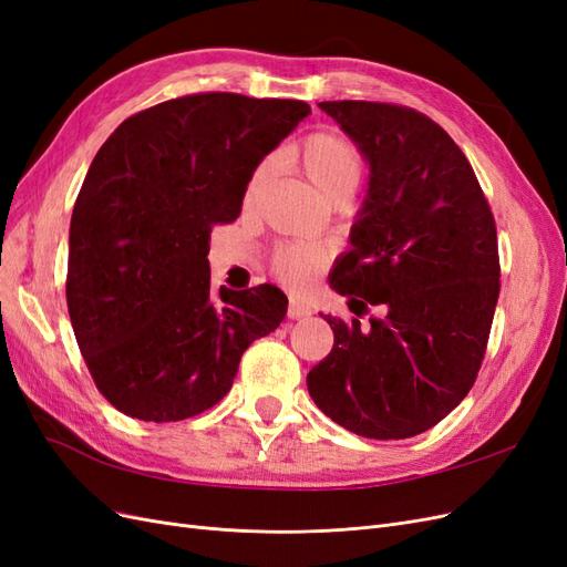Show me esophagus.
I'll use <instances>...</instances> for the list:
<instances>
[{"mask_svg":"<svg viewBox=\"0 0 567 567\" xmlns=\"http://www.w3.org/2000/svg\"><path fill=\"white\" fill-rule=\"evenodd\" d=\"M288 315L290 319H300V317H310L312 315V305L302 300L300 296H290V302H288Z\"/></svg>","mask_w":567,"mask_h":567,"instance_id":"obj_1","label":"esophagus"}]
</instances>
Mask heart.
<instances>
[{"instance_id": "obj_1", "label": "heart", "mask_w": 567, "mask_h": 567, "mask_svg": "<svg viewBox=\"0 0 567 567\" xmlns=\"http://www.w3.org/2000/svg\"><path fill=\"white\" fill-rule=\"evenodd\" d=\"M288 158L298 163L302 175L310 179L326 200H348L364 173V161L359 148L346 136L333 132H317L307 136L293 153H288ZM265 179L267 165H260L246 186V203L257 198ZM319 260L321 255L315 246L286 244L274 255V267L288 284H305L315 274Z\"/></svg>"}]
</instances>
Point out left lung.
<instances>
[{
	"mask_svg": "<svg viewBox=\"0 0 567 567\" xmlns=\"http://www.w3.org/2000/svg\"><path fill=\"white\" fill-rule=\"evenodd\" d=\"M369 165V188L329 284L364 326L321 315L333 350L307 373L315 404L350 433L414 437L466 398L499 300L496 227L471 163L431 117L321 101ZM348 302V305H350Z\"/></svg>",
	"mask_w": 567,
	"mask_h": 567,
	"instance_id": "8db88e82",
	"label": "left lung"
}]
</instances>
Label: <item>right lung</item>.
<instances>
[{"mask_svg": "<svg viewBox=\"0 0 567 567\" xmlns=\"http://www.w3.org/2000/svg\"><path fill=\"white\" fill-rule=\"evenodd\" d=\"M312 113L305 101L192 94L127 117L94 156L68 234L65 300L101 394L123 414L192 419L231 390L241 354L284 321L277 286H210V231Z\"/></svg>", "mask_w": 567, "mask_h": 567, "instance_id": "add662e5", "label": "right lung"}]
</instances>
